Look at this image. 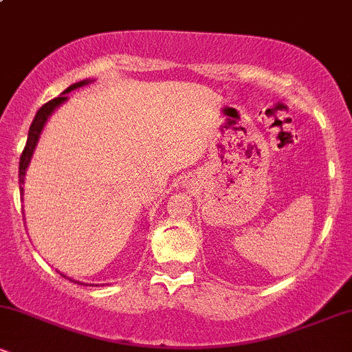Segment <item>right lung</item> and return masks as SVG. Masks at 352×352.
<instances>
[{
  "label": "right lung",
  "instance_id": "add662e5",
  "mask_svg": "<svg viewBox=\"0 0 352 352\" xmlns=\"http://www.w3.org/2000/svg\"><path fill=\"white\" fill-rule=\"evenodd\" d=\"M89 82H92V80L86 79V80H80V82L72 84V86L67 87L66 91H64L63 94L59 96V98H56V99L50 100V102H46L41 109H39L38 112H36L33 124H31L30 132H28L26 147H24V151H23V153H21V159H19V190H21V193H23V190H24V188H23V184H24V175H26V168H28V165H30V162H31V157H33L36 145H38L39 135H41L44 125H46L47 119H50V116L52 114V112L56 111V109H58V107L60 106V104L66 102V100H67V96H66L67 92L74 91V89H78V87L87 86ZM60 276L67 278L66 274H63V273H60ZM67 280L72 281V283H78V285H84V283H80V281H78V280H72V278H67ZM86 286H87V285H86ZM91 286H94V285H91ZM96 286H98V285H96Z\"/></svg>",
  "mask_w": 352,
  "mask_h": 352
}]
</instances>
